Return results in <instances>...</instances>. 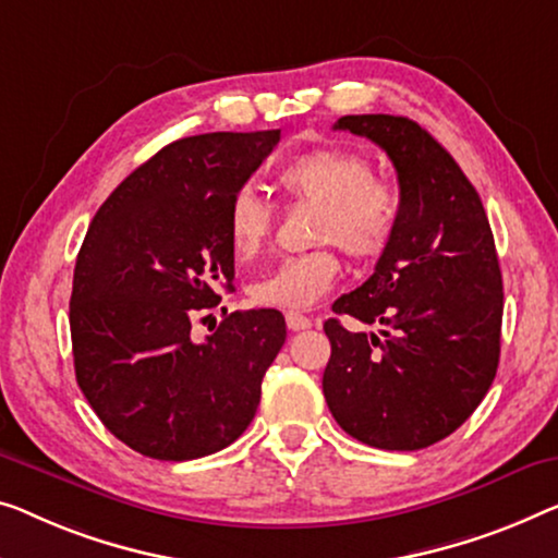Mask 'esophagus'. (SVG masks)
<instances>
[{
	"instance_id": "34e87169",
	"label": "esophagus",
	"mask_w": 558,
	"mask_h": 558,
	"mask_svg": "<svg viewBox=\"0 0 558 558\" xmlns=\"http://www.w3.org/2000/svg\"><path fill=\"white\" fill-rule=\"evenodd\" d=\"M286 323H288V328L293 330V332H298V330H307V328L313 326V320L307 318V315L298 313V311H288V313H286Z\"/></svg>"
}]
</instances>
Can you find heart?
I'll return each instance as SVG.
<instances>
[{
	"mask_svg": "<svg viewBox=\"0 0 558 558\" xmlns=\"http://www.w3.org/2000/svg\"><path fill=\"white\" fill-rule=\"evenodd\" d=\"M278 185L298 203L318 205L313 240L338 243L355 260H368L388 247L398 222L393 185L376 178L373 162L343 147H318L282 165ZM270 205L251 185L232 195L226 232L232 253L251 260L270 238ZM340 272L332 245L290 255L251 282V298L272 307H311L328 293Z\"/></svg>",
	"mask_w": 558,
	"mask_h": 558,
	"instance_id": "obj_1",
	"label": "heart"
}]
</instances>
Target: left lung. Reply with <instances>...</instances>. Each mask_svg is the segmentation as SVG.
<instances>
[{
	"label": "left lung",
	"mask_w": 558,
	"mask_h": 558,
	"mask_svg": "<svg viewBox=\"0 0 558 558\" xmlns=\"http://www.w3.org/2000/svg\"><path fill=\"white\" fill-rule=\"evenodd\" d=\"M336 130L368 137L393 162L398 222L373 276L328 318L323 396L348 436L418 451L451 436L492 388L501 355L504 282L484 203L459 162L418 122L345 114Z\"/></svg>",
	"instance_id": "1"
}]
</instances>
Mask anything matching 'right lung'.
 <instances>
[{
    "instance_id": "1",
    "label": "right lung",
    "mask_w": 558,
    "mask_h": 558,
    "mask_svg": "<svg viewBox=\"0 0 558 558\" xmlns=\"http://www.w3.org/2000/svg\"><path fill=\"white\" fill-rule=\"evenodd\" d=\"M280 130L182 137L105 199L74 265V376L114 438L157 461H190L251 426L265 371L286 343L280 311H235L205 340L193 320L232 290V195Z\"/></svg>"
}]
</instances>
